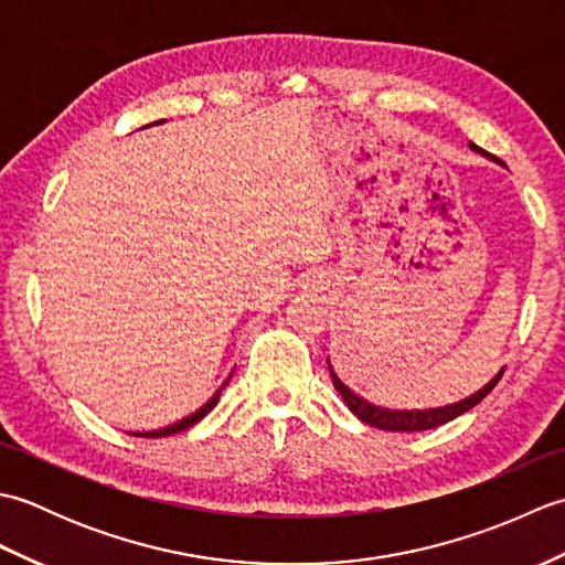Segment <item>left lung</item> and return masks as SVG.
Instances as JSON below:
<instances>
[{
    "instance_id": "1",
    "label": "left lung",
    "mask_w": 565,
    "mask_h": 565,
    "mask_svg": "<svg viewBox=\"0 0 565 565\" xmlns=\"http://www.w3.org/2000/svg\"><path fill=\"white\" fill-rule=\"evenodd\" d=\"M468 148H471L478 154H483V158H488V160L502 164L498 158H493V154L486 152L483 148H478L476 142H468ZM328 369H330L332 386L338 388V393L342 395L344 405L350 407V411L359 419H362V423H366L371 427H379V429H388V431H423V429H431V427H439L444 423H449V419L463 415L466 411H471V407L481 403L486 395L495 388V383L500 381L502 371H505V366H502L498 374L486 383L483 388H478L476 393L466 395V398L456 401V403L439 405V407H423V411H417V407H413V411H395V407H381L376 403H369L366 398H362V395L354 393L338 374H334V369L330 364V356H328Z\"/></svg>"
}]
</instances>
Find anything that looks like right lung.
Instances as JSON below:
<instances>
[{
	"mask_svg": "<svg viewBox=\"0 0 565 565\" xmlns=\"http://www.w3.org/2000/svg\"><path fill=\"white\" fill-rule=\"evenodd\" d=\"M160 124H164V121H154V124H150V126H160ZM148 128V126H146ZM233 376V374H231ZM231 376H227L221 386H218V391H215L211 398L203 403L199 411H194L191 415H186V417H182V419H177L174 425H167V427H162V429H150V431H128V435H134V437H172V435H177V431H184V429H189L191 425H196L199 419H203L206 417L215 405H218V401H221V393H223V388L227 386V381H231Z\"/></svg>",
	"mask_w": 565,
	"mask_h": 565,
	"instance_id": "1",
	"label": "right lung"
}]
</instances>
